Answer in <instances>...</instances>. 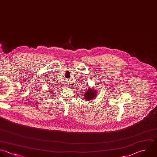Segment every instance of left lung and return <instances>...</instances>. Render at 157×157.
Returning <instances> with one entry per match:
<instances>
[{"mask_svg":"<svg viewBox=\"0 0 157 157\" xmlns=\"http://www.w3.org/2000/svg\"><path fill=\"white\" fill-rule=\"evenodd\" d=\"M98 92V90H96L93 87L92 88L89 87L85 93V94H84L85 100H86V101H90L91 100L94 99L97 97Z\"/></svg>","mask_w":157,"mask_h":157,"instance_id":"1","label":"left lung"}]
</instances>
